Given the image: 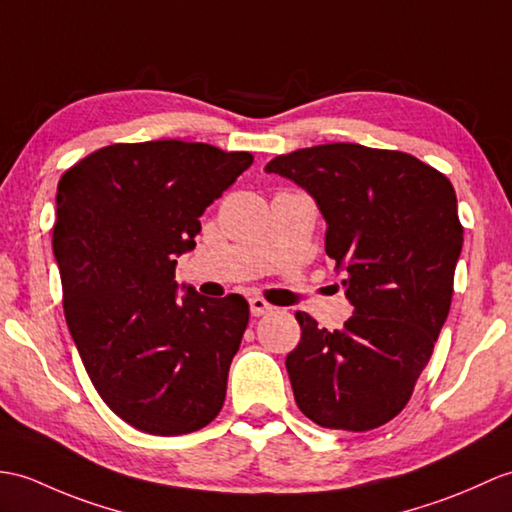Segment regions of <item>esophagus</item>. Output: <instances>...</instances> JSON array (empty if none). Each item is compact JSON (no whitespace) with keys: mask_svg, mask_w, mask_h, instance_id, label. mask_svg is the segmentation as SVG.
I'll return each mask as SVG.
<instances>
[{"mask_svg":"<svg viewBox=\"0 0 512 512\" xmlns=\"http://www.w3.org/2000/svg\"><path fill=\"white\" fill-rule=\"evenodd\" d=\"M248 305H251V314L253 316H264V314L275 310V307H272L268 301L261 299V296H253V299H248Z\"/></svg>","mask_w":512,"mask_h":512,"instance_id":"34e87169","label":"esophagus"}]
</instances>
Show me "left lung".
Listing matches in <instances>:
<instances>
[{
	"label": "left lung",
	"instance_id": "obj_1",
	"mask_svg": "<svg viewBox=\"0 0 512 512\" xmlns=\"http://www.w3.org/2000/svg\"><path fill=\"white\" fill-rule=\"evenodd\" d=\"M266 172L316 200L353 305L336 331L296 312L301 342L285 358L296 406L329 430H375L406 408L449 314L462 251L454 187L412 154L360 144L279 154Z\"/></svg>",
	"mask_w": 512,
	"mask_h": 512
}]
</instances>
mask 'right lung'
<instances>
[{
	"mask_svg": "<svg viewBox=\"0 0 512 512\" xmlns=\"http://www.w3.org/2000/svg\"><path fill=\"white\" fill-rule=\"evenodd\" d=\"M251 152L178 139L113 144L58 181L54 257L69 334L91 382L141 432L178 436L218 417L248 325L240 294L176 299V257Z\"/></svg>",
	"mask_w": 512,
	"mask_h": 512,
	"instance_id": "obj_1",
	"label": "right lung"
}]
</instances>
